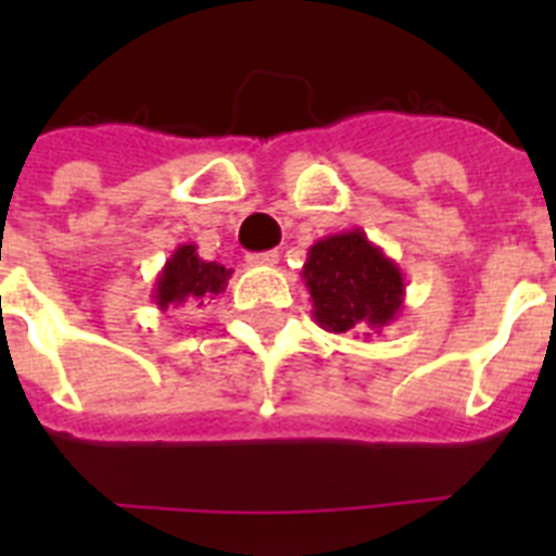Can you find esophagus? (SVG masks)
<instances>
[{
	"mask_svg": "<svg viewBox=\"0 0 556 556\" xmlns=\"http://www.w3.org/2000/svg\"><path fill=\"white\" fill-rule=\"evenodd\" d=\"M248 264L250 267H275V264H278V253H275V250H267V253H250Z\"/></svg>",
	"mask_w": 556,
	"mask_h": 556,
	"instance_id": "34e87169",
	"label": "esophagus"
}]
</instances>
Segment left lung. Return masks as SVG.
<instances>
[{
	"label": "left lung",
	"mask_w": 556,
	"mask_h": 556,
	"mask_svg": "<svg viewBox=\"0 0 556 556\" xmlns=\"http://www.w3.org/2000/svg\"><path fill=\"white\" fill-rule=\"evenodd\" d=\"M303 281L317 326L333 333H365L390 326L404 308V273L365 230L331 233L308 248Z\"/></svg>",
	"instance_id": "obj_1"
}]
</instances>
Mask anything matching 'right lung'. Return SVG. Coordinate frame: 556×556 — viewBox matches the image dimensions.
<instances>
[{
  "instance_id": "obj_1",
  "label": "right lung",
  "mask_w": 556,
  "mask_h": 556,
  "mask_svg": "<svg viewBox=\"0 0 556 556\" xmlns=\"http://www.w3.org/2000/svg\"><path fill=\"white\" fill-rule=\"evenodd\" d=\"M233 269L217 262H203L198 255V244H178L175 253L166 258L164 269L155 278L152 301L161 312L169 306H203L225 292Z\"/></svg>"
}]
</instances>
